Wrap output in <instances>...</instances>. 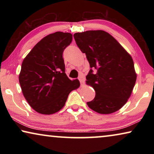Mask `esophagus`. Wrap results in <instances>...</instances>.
I'll use <instances>...</instances> for the list:
<instances>
[{
    "label": "esophagus",
    "instance_id": "34e87169",
    "mask_svg": "<svg viewBox=\"0 0 154 154\" xmlns=\"http://www.w3.org/2000/svg\"><path fill=\"white\" fill-rule=\"evenodd\" d=\"M79 80L80 83H81V84L82 85V84L84 83V81H85V76H84L83 75H81L79 77Z\"/></svg>",
    "mask_w": 154,
    "mask_h": 154
}]
</instances>
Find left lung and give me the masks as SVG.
<instances>
[{"mask_svg":"<svg viewBox=\"0 0 154 154\" xmlns=\"http://www.w3.org/2000/svg\"><path fill=\"white\" fill-rule=\"evenodd\" d=\"M73 37L91 68L86 83L94 88L96 94L87 102L88 106L102 114L119 110L127 102L136 82L131 56L104 31L75 33Z\"/></svg>","mask_w":154,"mask_h":154,"instance_id":"1","label":"left lung"}]
</instances>
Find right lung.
Instances as JSON below:
<instances>
[{
    "instance_id": "right-lung-1",
    "label": "right lung",
    "mask_w": 154,
    "mask_h": 154,
    "mask_svg": "<svg viewBox=\"0 0 154 154\" xmlns=\"http://www.w3.org/2000/svg\"><path fill=\"white\" fill-rule=\"evenodd\" d=\"M72 34L57 31L40 41L23 60L19 75L23 94L38 113L52 114L63 108L70 92L80 86L65 73L63 52Z\"/></svg>"
}]
</instances>
